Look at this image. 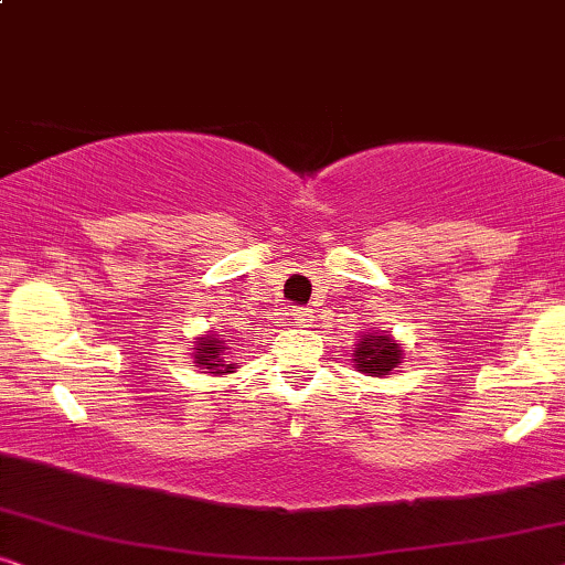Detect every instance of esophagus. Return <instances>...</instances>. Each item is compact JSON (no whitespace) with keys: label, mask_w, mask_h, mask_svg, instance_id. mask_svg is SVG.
I'll return each mask as SVG.
<instances>
[{"label":"esophagus","mask_w":565,"mask_h":565,"mask_svg":"<svg viewBox=\"0 0 565 565\" xmlns=\"http://www.w3.org/2000/svg\"><path fill=\"white\" fill-rule=\"evenodd\" d=\"M292 327H311L313 321V311L311 308H292Z\"/></svg>","instance_id":"34e87169"}]
</instances>
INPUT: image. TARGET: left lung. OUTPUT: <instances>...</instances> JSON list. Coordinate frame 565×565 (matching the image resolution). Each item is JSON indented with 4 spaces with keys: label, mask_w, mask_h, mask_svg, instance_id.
<instances>
[{
    "label": "left lung",
    "mask_w": 565,
    "mask_h": 565,
    "mask_svg": "<svg viewBox=\"0 0 565 565\" xmlns=\"http://www.w3.org/2000/svg\"><path fill=\"white\" fill-rule=\"evenodd\" d=\"M354 367L360 373L383 377L391 375L404 360V347H401L391 334H381V331H365L352 352Z\"/></svg>",
    "instance_id": "1"
}]
</instances>
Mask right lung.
Returning a JSON list of instances; mask_svg holds the SVG:
<instances>
[{
    "label": "right lung",
    "mask_w": 565,
    "mask_h": 565,
    "mask_svg": "<svg viewBox=\"0 0 565 565\" xmlns=\"http://www.w3.org/2000/svg\"><path fill=\"white\" fill-rule=\"evenodd\" d=\"M192 350H195V354H192V358H195V367H203V370H207V373L226 375L236 370V362H226V358H223L228 347L218 334L198 337V342Z\"/></svg>",
    "instance_id": "right-lung-1"
}]
</instances>
